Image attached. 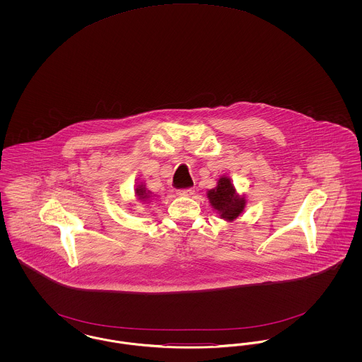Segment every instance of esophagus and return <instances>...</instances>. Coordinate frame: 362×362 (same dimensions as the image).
<instances>
[{
    "label": "esophagus",
    "instance_id": "esophagus-1",
    "mask_svg": "<svg viewBox=\"0 0 362 362\" xmlns=\"http://www.w3.org/2000/svg\"><path fill=\"white\" fill-rule=\"evenodd\" d=\"M176 194L177 195H180V197H191V195H194V189H180L176 191Z\"/></svg>",
    "mask_w": 362,
    "mask_h": 362
}]
</instances>
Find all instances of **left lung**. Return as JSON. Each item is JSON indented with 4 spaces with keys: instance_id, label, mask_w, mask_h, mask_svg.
Returning a JSON list of instances; mask_svg holds the SVG:
<instances>
[{
    "instance_id": "8db88e82",
    "label": "left lung",
    "mask_w": 362,
    "mask_h": 362,
    "mask_svg": "<svg viewBox=\"0 0 362 362\" xmlns=\"http://www.w3.org/2000/svg\"><path fill=\"white\" fill-rule=\"evenodd\" d=\"M207 198L211 206L220 211L221 217L228 221L239 217L245 206L244 197H239L236 194V189L228 177H221L217 183V187L209 189Z\"/></svg>"
}]
</instances>
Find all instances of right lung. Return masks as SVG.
I'll use <instances>...</instances> for the list:
<instances>
[{
    "label": "right lung",
    "instance_id": "right-lung-1",
    "mask_svg": "<svg viewBox=\"0 0 362 362\" xmlns=\"http://www.w3.org/2000/svg\"><path fill=\"white\" fill-rule=\"evenodd\" d=\"M136 194L138 195V199H141V201H146L148 198H149V191L145 189L144 186H137V189H136Z\"/></svg>",
    "mask_w": 362,
    "mask_h": 362
}]
</instances>
